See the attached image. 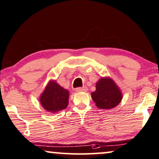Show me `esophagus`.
<instances>
[{"label":"esophagus","mask_w":159,"mask_h":159,"mask_svg":"<svg viewBox=\"0 0 159 159\" xmlns=\"http://www.w3.org/2000/svg\"><path fill=\"white\" fill-rule=\"evenodd\" d=\"M75 91L77 92H84L87 91L86 87H78L75 89Z\"/></svg>","instance_id":"34e87169"}]
</instances>
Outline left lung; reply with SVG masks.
Segmentation results:
<instances>
[{
  "label": "left lung",
  "instance_id": "1",
  "mask_svg": "<svg viewBox=\"0 0 159 159\" xmlns=\"http://www.w3.org/2000/svg\"><path fill=\"white\" fill-rule=\"evenodd\" d=\"M96 89V91L91 93V96L96 106L99 108H113L121 101V92L111 79H101L97 82Z\"/></svg>",
  "mask_w": 159,
  "mask_h": 159
}]
</instances>
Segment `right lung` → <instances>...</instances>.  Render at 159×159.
Here are the masks:
<instances>
[{"label": "right lung", "instance_id": "right-lung-1", "mask_svg": "<svg viewBox=\"0 0 159 159\" xmlns=\"http://www.w3.org/2000/svg\"><path fill=\"white\" fill-rule=\"evenodd\" d=\"M68 95V91L55 81H51L41 96L40 101L44 109L51 113L58 112L67 107Z\"/></svg>", "mask_w": 159, "mask_h": 159}]
</instances>
